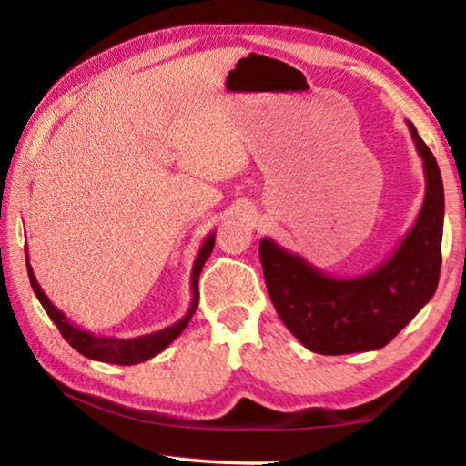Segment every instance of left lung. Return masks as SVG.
Instances as JSON below:
<instances>
[{
	"label": "left lung",
	"mask_w": 466,
	"mask_h": 466,
	"mask_svg": "<svg viewBox=\"0 0 466 466\" xmlns=\"http://www.w3.org/2000/svg\"><path fill=\"white\" fill-rule=\"evenodd\" d=\"M423 160L425 197L403 242L376 269L358 278H330L271 238L258 244L269 298L291 335L306 350L343 356L380 350L436 294L444 230V185L438 162L415 125L407 121Z\"/></svg>",
	"instance_id": "obj_1"
}]
</instances>
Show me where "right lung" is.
Wrapping results in <instances>:
<instances>
[{
    "mask_svg": "<svg viewBox=\"0 0 466 466\" xmlns=\"http://www.w3.org/2000/svg\"><path fill=\"white\" fill-rule=\"evenodd\" d=\"M214 244H216V234L211 232L205 236L201 248H199V252H197V258L193 263V273H191L193 299H191V306H188L185 317L167 329L156 330V333H149V335L133 337V339L100 337V335L90 333V330L74 325V322L69 320L66 314H63L59 309H55V306L51 304V299L46 298L41 286H38L33 267H30V261H28V250H25V252H26V269H28L30 286H33L38 302L43 304L45 312L49 314V319L55 322V325H57L63 339H66V341L72 345L76 351H80L82 356L90 358V360L105 361V364H116V366H133V364H141V361L152 360L154 356H157V353L167 350V347L175 341L180 333H183L185 327L188 325V320L193 319L197 304H199V273L203 269L205 261L209 258L211 250H214Z\"/></svg>",
    "mask_w": 466,
    "mask_h": 466,
    "instance_id": "obj_1",
    "label": "right lung"
}]
</instances>
